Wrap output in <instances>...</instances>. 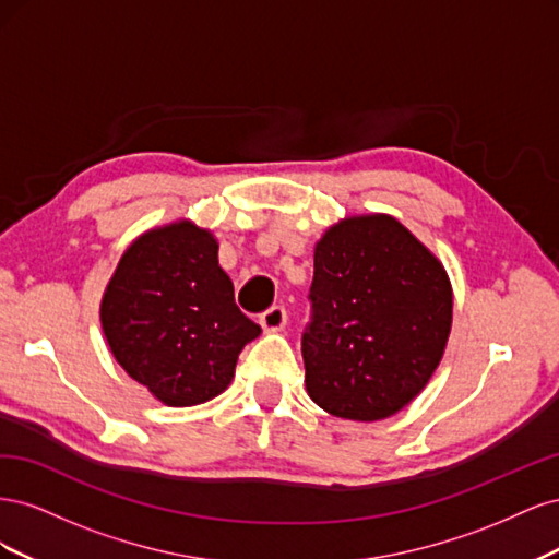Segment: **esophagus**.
Listing matches in <instances>:
<instances>
[{"label":"esophagus","mask_w":559,"mask_h":559,"mask_svg":"<svg viewBox=\"0 0 559 559\" xmlns=\"http://www.w3.org/2000/svg\"><path fill=\"white\" fill-rule=\"evenodd\" d=\"M261 326L265 333H280L286 326V310L282 306L270 308L261 314Z\"/></svg>","instance_id":"esophagus-1"}]
</instances>
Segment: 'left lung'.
<instances>
[{
    "label": "left lung",
    "instance_id": "obj_1",
    "mask_svg": "<svg viewBox=\"0 0 559 559\" xmlns=\"http://www.w3.org/2000/svg\"><path fill=\"white\" fill-rule=\"evenodd\" d=\"M310 298L306 389L335 417L396 415L443 359L452 329L450 277L394 216H345L326 228L314 245Z\"/></svg>",
    "mask_w": 559,
    "mask_h": 559
}]
</instances>
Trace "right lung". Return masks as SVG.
I'll return each instance as SVG.
<instances>
[{
  "instance_id": "1",
  "label": "right lung",
  "mask_w": 559,
  "mask_h": 559,
  "mask_svg": "<svg viewBox=\"0 0 559 559\" xmlns=\"http://www.w3.org/2000/svg\"><path fill=\"white\" fill-rule=\"evenodd\" d=\"M126 373L170 408L218 396L261 326L235 306L214 233L191 218L156 226L123 251L99 302Z\"/></svg>"
}]
</instances>
